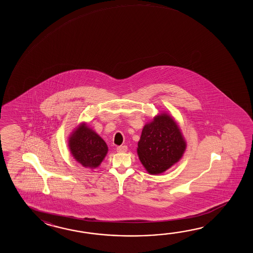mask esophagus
Returning <instances> with one entry per match:
<instances>
[{
	"label": "esophagus",
	"instance_id": "obj_1",
	"mask_svg": "<svg viewBox=\"0 0 253 253\" xmlns=\"http://www.w3.org/2000/svg\"><path fill=\"white\" fill-rule=\"evenodd\" d=\"M117 151H118L119 153H126V152L127 151V146H126V145H120V146H118V147H117Z\"/></svg>",
	"mask_w": 253,
	"mask_h": 253
}]
</instances>
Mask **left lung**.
<instances>
[{"label": "left lung", "mask_w": 253, "mask_h": 253, "mask_svg": "<svg viewBox=\"0 0 253 253\" xmlns=\"http://www.w3.org/2000/svg\"><path fill=\"white\" fill-rule=\"evenodd\" d=\"M186 145L177 122L165 111L144 126L137 155L146 172L157 175L181 160Z\"/></svg>", "instance_id": "obj_1"}]
</instances>
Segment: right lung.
I'll use <instances>...</instances> for the list:
<instances>
[{
	"mask_svg": "<svg viewBox=\"0 0 253 253\" xmlns=\"http://www.w3.org/2000/svg\"><path fill=\"white\" fill-rule=\"evenodd\" d=\"M68 146L76 161L82 167L90 169L100 166L108 151L106 142L86 122L78 125L71 132Z\"/></svg>",
	"mask_w": 253,
	"mask_h": 253,
	"instance_id": "obj_1",
	"label": "right lung"
}]
</instances>
